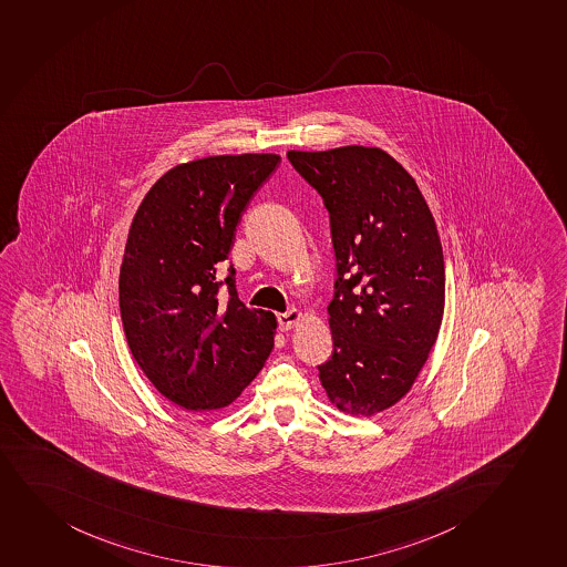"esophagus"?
<instances>
[{
  "mask_svg": "<svg viewBox=\"0 0 567 567\" xmlns=\"http://www.w3.org/2000/svg\"><path fill=\"white\" fill-rule=\"evenodd\" d=\"M298 321H300V311L298 310H289L278 317V324H280L281 332H287V330L297 327Z\"/></svg>",
  "mask_w": 567,
  "mask_h": 567,
  "instance_id": "esophagus-1",
  "label": "esophagus"
}]
</instances>
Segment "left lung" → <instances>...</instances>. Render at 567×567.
Returning a JSON list of instances; mask_svg holds the SVG:
<instances>
[{"instance_id": "left-lung-1", "label": "left lung", "mask_w": 567, "mask_h": 567, "mask_svg": "<svg viewBox=\"0 0 567 567\" xmlns=\"http://www.w3.org/2000/svg\"><path fill=\"white\" fill-rule=\"evenodd\" d=\"M287 156L330 213L334 352L319 379L336 409L375 416L409 394L441 330L446 278L435 218L416 181L379 147Z\"/></svg>"}]
</instances>
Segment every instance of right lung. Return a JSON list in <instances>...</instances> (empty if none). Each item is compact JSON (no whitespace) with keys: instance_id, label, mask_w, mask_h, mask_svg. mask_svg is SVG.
Returning <instances> with one entry per match:
<instances>
[{"instance_id":"obj_1","label":"right lung","mask_w":567,"mask_h":567,"mask_svg":"<svg viewBox=\"0 0 567 567\" xmlns=\"http://www.w3.org/2000/svg\"><path fill=\"white\" fill-rule=\"evenodd\" d=\"M280 161L245 153L185 162L151 186L132 218L120 270L126 341L153 386L186 411L231 405L275 347V313L246 308L235 269L226 280L220 270L243 213Z\"/></svg>"}]
</instances>
